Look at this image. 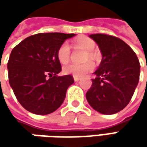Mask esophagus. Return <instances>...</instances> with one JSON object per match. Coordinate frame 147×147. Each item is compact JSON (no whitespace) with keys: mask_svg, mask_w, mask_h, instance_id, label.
<instances>
[{"mask_svg":"<svg viewBox=\"0 0 147 147\" xmlns=\"http://www.w3.org/2000/svg\"><path fill=\"white\" fill-rule=\"evenodd\" d=\"M74 81H75V82H78V81H79V80L81 79V78H80V77L74 76Z\"/></svg>","mask_w":147,"mask_h":147,"instance_id":"obj_1","label":"esophagus"}]
</instances>
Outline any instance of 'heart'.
I'll use <instances>...</instances> for the list:
<instances>
[{"mask_svg": "<svg viewBox=\"0 0 147 147\" xmlns=\"http://www.w3.org/2000/svg\"><path fill=\"white\" fill-rule=\"evenodd\" d=\"M74 45L78 48H82L85 51H88V54L86 55V60L93 59L96 57V54L93 52V50L96 47V44L93 40L88 37H79L74 40ZM57 59L59 63L65 65L69 62L70 59V47L67 42H64L57 51ZM94 69V64L91 61H88L83 65H76L70 64L65 65L63 69V71L65 74H70L74 76L82 77L91 72Z\"/></svg>", "mask_w": 147, "mask_h": 147, "instance_id": "b5f03b06", "label": "heart"}]
</instances>
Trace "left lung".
Segmentation results:
<instances>
[{
	"label": "left lung",
	"instance_id": "8db88e82",
	"mask_svg": "<svg viewBox=\"0 0 147 147\" xmlns=\"http://www.w3.org/2000/svg\"><path fill=\"white\" fill-rule=\"evenodd\" d=\"M89 37L97 43L102 59L86 97L99 113L116 114L127 106L138 84L139 60L133 49L118 37L100 33Z\"/></svg>",
	"mask_w": 147,
	"mask_h": 147
}]
</instances>
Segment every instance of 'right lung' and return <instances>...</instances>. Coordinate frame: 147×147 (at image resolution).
Returning <instances> with one entry per match:
<instances>
[{"label": "right lung", "mask_w": 147, "mask_h": 147, "mask_svg": "<svg viewBox=\"0 0 147 147\" xmlns=\"http://www.w3.org/2000/svg\"><path fill=\"white\" fill-rule=\"evenodd\" d=\"M76 34L38 33L25 38L9 55V82L20 105L36 115H49L65 99L74 80L71 75L59 77L61 65L57 51L65 40Z\"/></svg>", "instance_id": "right-lung-1"}]
</instances>
